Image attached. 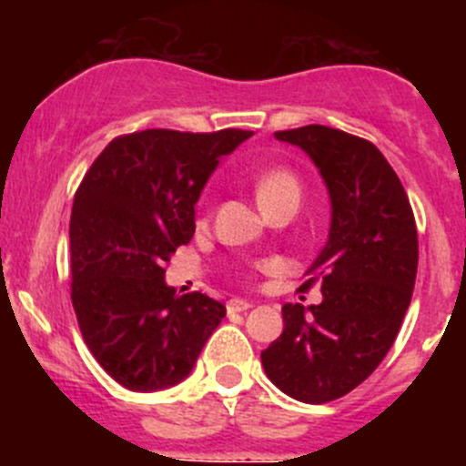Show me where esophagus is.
I'll return each mask as SVG.
<instances>
[{
  "label": "esophagus",
  "mask_w": 466,
  "mask_h": 466,
  "mask_svg": "<svg viewBox=\"0 0 466 466\" xmlns=\"http://www.w3.org/2000/svg\"><path fill=\"white\" fill-rule=\"evenodd\" d=\"M248 308H251V303L244 301V299H231V301L227 303L228 312H247Z\"/></svg>",
  "instance_id": "1"
}]
</instances>
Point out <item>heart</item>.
Listing matches in <instances>:
<instances>
[{
  "mask_svg": "<svg viewBox=\"0 0 466 466\" xmlns=\"http://www.w3.org/2000/svg\"><path fill=\"white\" fill-rule=\"evenodd\" d=\"M256 195L260 204L280 197H299V181L288 169H269L256 181Z\"/></svg>",
  "mask_w": 466,
  "mask_h": 466,
  "instance_id": "1",
  "label": "heart"
}]
</instances>
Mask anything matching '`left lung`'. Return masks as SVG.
Listing matches in <instances>:
<instances>
[{
    "label": "left lung",
    "instance_id": "left-lung-1",
    "mask_svg": "<svg viewBox=\"0 0 466 466\" xmlns=\"http://www.w3.org/2000/svg\"><path fill=\"white\" fill-rule=\"evenodd\" d=\"M274 137L319 169L330 228L301 285L319 280L324 299L285 303L283 333L260 360L280 391L319 405L356 390L388 356L417 279V227L399 177L371 142L321 124Z\"/></svg>",
    "mask_w": 466,
    "mask_h": 466
}]
</instances>
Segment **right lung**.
Masks as SVG:
<instances>
[{
    "instance_id": "obj_1",
    "label": "right lung",
    "mask_w": 466,
    "mask_h": 466,
    "mask_svg": "<svg viewBox=\"0 0 466 466\" xmlns=\"http://www.w3.org/2000/svg\"><path fill=\"white\" fill-rule=\"evenodd\" d=\"M251 131L149 128L115 137L78 186L70 219L72 306L95 360L133 391H158L195 370L224 303L177 297L165 265L195 235L210 174Z\"/></svg>"
}]
</instances>
